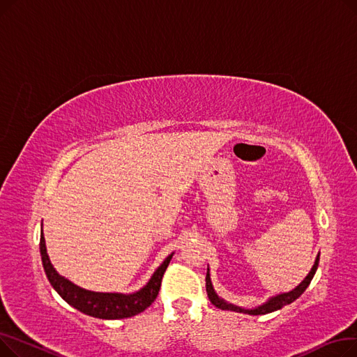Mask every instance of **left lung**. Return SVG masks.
Wrapping results in <instances>:
<instances>
[{"label":"left lung","instance_id":"8db88e82","mask_svg":"<svg viewBox=\"0 0 357 357\" xmlns=\"http://www.w3.org/2000/svg\"><path fill=\"white\" fill-rule=\"evenodd\" d=\"M318 261H320V255L317 256L315 264H314L311 272L308 273V276H307V278L303 280V282L299 284L295 289H292L291 292H287V294H280V295H278V296H273V298L269 299V301H268L266 304L260 305V307H257V308H255V310H243V308H238V307H236V305H233V304L226 303V301H224V299L218 298V295L214 292V288H213V285H211L210 269H207V276H205V284H207V285H205V288H207V295H208V298H210V301H211L217 308L238 311V312H245V314H250V315L268 314V312H273V311H276V310H280L282 307H285V305L294 303L296 298H299V296H301V295L304 294V291L308 288L310 282H311L314 275H315V272H317Z\"/></svg>","mask_w":357,"mask_h":357}]
</instances>
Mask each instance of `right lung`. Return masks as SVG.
<instances>
[{
	"label": "right lung",
	"mask_w": 357,
	"mask_h": 357,
	"mask_svg": "<svg viewBox=\"0 0 357 357\" xmlns=\"http://www.w3.org/2000/svg\"><path fill=\"white\" fill-rule=\"evenodd\" d=\"M40 255H42V264H43L46 276L49 279L50 285L54 288V291L58 292L73 308H77L78 311L86 315L102 318V320H117V318L133 317L152 305V303L155 301L159 294L163 273L169 265V261H171L174 256L172 253L166 257V260L158 268L152 279L149 280V284L143 289H140L136 294L124 295V294L91 292L73 285L68 279L61 276L53 269L49 260L43 231L40 233Z\"/></svg>",
	"instance_id": "obj_1"
}]
</instances>
